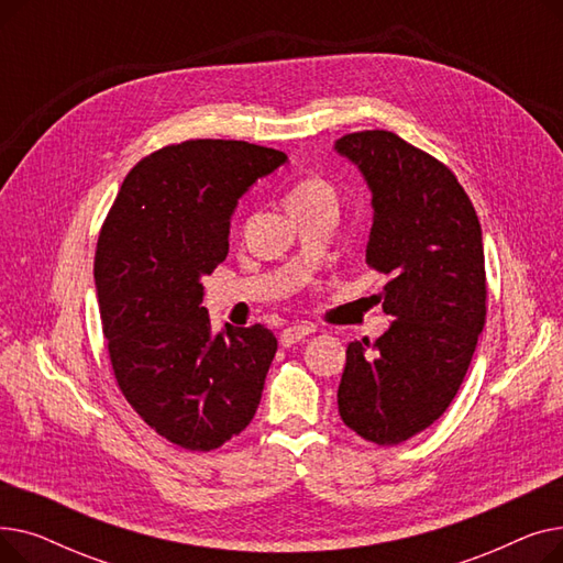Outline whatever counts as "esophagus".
I'll return each instance as SVG.
<instances>
[{
    "mask_svg": "<svg viewBox=\"0 0 563 563\" xmlns=\"http://www.w3.org/2000/svg\"><path fill=\"white\" fill-rule=\"evenodd\" d=\"M312 333H314V327H308V323H299V327H287L280 333V344L283 346H291V344L306 340Z\"/></svg>",
    "mask_w": 563,
    "mask_h": 563,
    "instance_id": "34e87169",
    "label": "esophagus"
}]
</instances>
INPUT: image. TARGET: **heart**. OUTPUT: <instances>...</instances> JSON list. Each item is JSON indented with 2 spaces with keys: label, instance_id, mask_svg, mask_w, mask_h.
<instances>
[{
  "label": "heart",
  "instance_id": "1",
  "mask_svg": "<svg viewBox=\"0 0 563 563\" xmlns=\"http://www.w3.org/2000/svg\"><path fill=\"white\" fill-rule=\"evenodd\" d=\"M323 198H333V187L321 180V177H301L299 183H294V187L289 189L285 202L287 205H303V202H314V200H323Z\"/></svg>",
  "mask_w": 563,
  "mask_h": 563
}]
</instances>
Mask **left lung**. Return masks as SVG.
Returning a JSON list of instances; mask_svg holds the SVG:
<instances>
[{"label":"left lung","mask_w":563,"mask_h":563,"mask_svg":"<svg viewBox=\"0 0 563 563\" xmlns=\"http://www.w3.org/2000/svg\"><path fill=\"white\" fill-rule=\"evenodd\" d=\"M335 147L372 189L365 262L388 278L378 299L395 317L372 351L349 344L338 408L393 448L431 427L465 378L486 321L482 225L456 175L395 132H351Z\"/></svg>","instance_id":"8db88e82"}]
</instances>
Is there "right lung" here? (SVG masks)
Returning <instances> with one entry per match:
<instances>
[{
    "mask_svg": "<svg viewBox=\"0 0 563 563\" xmlns=\"http://www.w3.org/2000/svg\"><path fill=\"white\" fill-rule=\"evenodd\" d=\"M285 159L249 141L164 145L128 173L100 228L93 274L115 383L177 448H221L262 399L276 335L262 323L212 335L200 278L228 255L236 200Z\"/></svg>",
    "mask_w": 563,
    "mask_h": 563,
    "instance_id": "obj_1",
    "label": "right lung"
}]
</instances>
